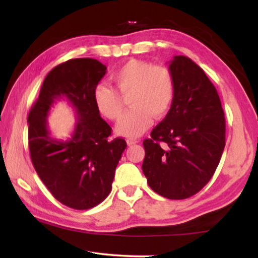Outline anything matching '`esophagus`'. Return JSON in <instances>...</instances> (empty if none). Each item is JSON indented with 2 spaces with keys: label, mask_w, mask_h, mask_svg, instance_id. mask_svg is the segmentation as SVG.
Here are the masks:
<instances>
[{
  "label": "esophagus",
  "mask_w": 258,
  "mask_h": 258,
  "mask_svg": "<svg viewBox=\"0 0 258 258\" xmlns=\"http://www.w3.org/2000/svg\"><path fill=\"white\" fill-rule=\"evenodd\" d=\"M126 143H128V146H133V144L139 143V140H137V139H128V140H126Z\"/></svg>",
  "instance_id": "obj_1"
}]
</instances>
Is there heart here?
Listing matches in <instances>:
<instances>
[{"label":"heart","mask_w":258,"mask_h":258,"mask_svg":"<svg viewBox=\"0 0 258 258\" xmlns=\"http://www.w3.org/2000/svg\"><path fill=\"white\" fill-rule=\"evenodd\" d=\"M111 79L123 97L130 96L133 107L116 125V132L123 136H140L151 125L153 116L164 117L174 102V76L167 67L130 59L112 74ZM118 93L107 84H98L94 90L97 110L109 119L121 117L124 109L121 94Z\"/></svg>","instance_id":"1"}]
</instances>
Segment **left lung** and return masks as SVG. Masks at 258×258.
<instances>
[{
	"mask_svg": "<svg viewBox=\"0 0 258 258\" xmlns=\"http://www.w3.org/2000/svg\"><path fill=\"white\" fill-rule=\"evenodd\" d=\"M175 97L163 121L155 126L142 170L148 184L169 200H184L213 177L225 146V118L216 88L185 56L169 64Z\"/></svg>",
	"mask_w": 258,
	"mask_h": 258,
	"instance_id": "1",
	"label": "left lung"
}]
</instances>
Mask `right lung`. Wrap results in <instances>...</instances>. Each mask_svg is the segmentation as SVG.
<instances>
[{
	"label": "right lung",
	"instance_id": "right-lung-1",
	"mask_svg": "<svg viewBox=\"0 0 258 258\" xmlns=\"http://www.w3.org/2000/svg\"><path fill=\"white\" fill-rule=\"evenodd\" d=\"M107 67L94 58H74L51 69L28 115V140L35 170L58 202L76 210L94 208L111 191L115 169L126 148L97 110L94 90ZM66 97L78 122L68 141L51 139L46 116L55 99Z\"/></svg>",
	"mask_w": 258,
	"mask_h": 258
}]
</instances>
